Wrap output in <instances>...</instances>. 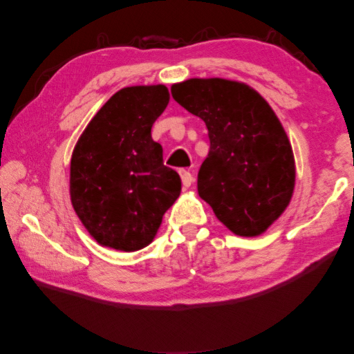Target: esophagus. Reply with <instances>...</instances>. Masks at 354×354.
I'll return each instance as SVG.
<instances>
[{"mask_svg": "<svg viewBox=\"0 0 354 354\" xmlns=\"http://www.w3.org/2000/svg\"><path fill=\"white\" fill-rule=\"evenodd\" d=\"M178 174H180V177H182L183 187H185V188H189L191 183H193V180H194L193 174H191V172L187 171V169H180V171H178Z\"/></svg>", "mask_w": 354, "mask_h": 354, "instance_id": "34e87169", "label": "esophagus"}]
</instances>
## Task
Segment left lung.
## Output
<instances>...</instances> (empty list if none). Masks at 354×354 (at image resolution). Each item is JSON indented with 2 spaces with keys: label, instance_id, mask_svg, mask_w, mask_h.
I'll list each match as a JSON object with an SVG mask.
<instances>
[{
  "label": "left lung",
  "instance_id": "8db88e82",
  "mask_svg": "<svg viewBox=\"0 0 354 354\" xmlns=\"http://www.w3.org/2000/svg\"><path fill=\"white\" fill-rule=\"evenodd\" d=\"M171 92L208 130L199 196L235 235L263 234L290 204L295 188L292 146L277 115L239 81L191 78L172 84Z\"/></svg>",
  "mask_w": 354,
  "mask_h": 354
}]
</instances>
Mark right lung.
<instances>
[{
    "instance_id": "obj_1",
    "label": "right lung",
    "mask_w": 354,
    "mask_h": 354,
    "mask_svg": "<svg viewBox=\"0 0 354 354\" xmlns=\"http://www.w3.org/2000/svg\"><path fill=\"white\" fill-rule=\"evenodd\" d=\"M167 103L163 84L120 89L73 149L72 205L98 245L125 252L146 248L180 196V176L163 165V147L150 135Z\"/></svg>"
}]
</instances>
